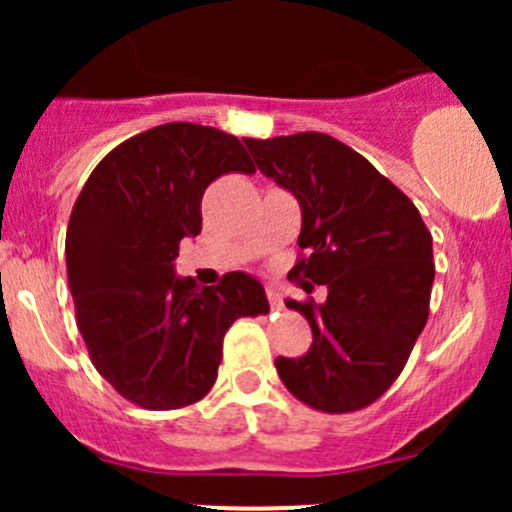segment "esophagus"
Masks as SVG:
<instances>
[{
    "label": "esophagus",
    "instance_id": "34e87169",
    "mask_svg": "<svg viewBox=\"0 0 512 512\" xmlns=\"http://www.w3.org/2000/svg\"><path fill=\"white\" fill-rule=\"evenodd\" d=\"M267 298H269V305H272V310L284 308V301H281L279 291H276V289H267Z\"/></svg>",
    "mask_w": 512,
    "mask_h": 512
}]
</instances>
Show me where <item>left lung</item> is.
Listing matches in <instances>:
<instances>
[{
    "label": "left lung",
    "mask_w": 512,
    "mask_h": 512,
    "mask_svg": "<svg viewBox=\"0 0 512 512\" xmlns=\"http://www.w3.org/2000/svg\"><path fill=\"white\" fill-rule=\"evenodd\" d=\"M257 168L303 211L289 279L325 286L327 301H286L313 346L276 358L293 397L325 414L366 409L407 366L428 320L433 238L414 202L368 158L322 132L243 139Z\"/></svg>",
    "instance_id": "obj_1"
}]
</instances>
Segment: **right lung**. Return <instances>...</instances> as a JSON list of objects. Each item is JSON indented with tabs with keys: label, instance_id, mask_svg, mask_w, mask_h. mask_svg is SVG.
<instances>
[{
	"label": "right lung",
	"instance_id": "obj_1",
	"mask_svg": "<svg viewBox=\"0 0 512 512\" xmlns=\"http://www.w3.org/2000/svg\"><path fill=\"white\" fill-rule=\"evenodd\" d=\"M226 173H255L233 134L168 122L115 146L69 216L76 327L98 373L142 409L199 402L219 375L228 327L269 313L248 274L197 289L173 272L180 240L202 233L204 190Z\"/></svg>",
	"mask_w": 512,
	"mask_h": 512
}]
</instances>
